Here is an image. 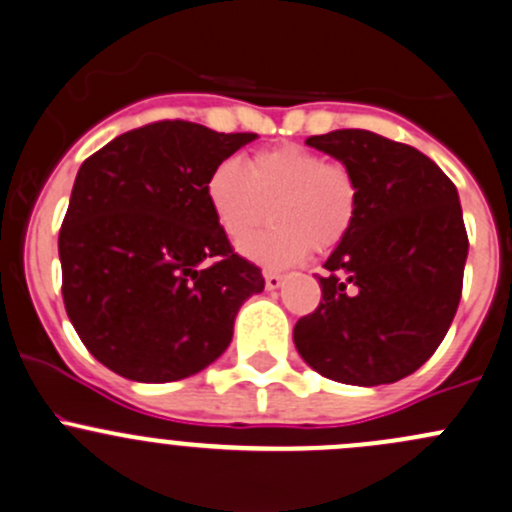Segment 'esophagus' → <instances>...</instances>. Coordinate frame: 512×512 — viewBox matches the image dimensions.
<instances>
[{"label": "esophagus", "instance_id": "1", "mask_svg": "<svg viewBox=\"0 0 512 512\" xmlns=\"http://www.w3.org/2000/svg\"><path fill=\"white\" fill-rule=\"evenodd\" d=\"M263 278H266V288H268V291H276V288L283 286V276H281V273L266 271V273H263Z\"/></svg>", "mask_w": 512, "mask_h": 512}]
</instances>
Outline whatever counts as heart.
Wrapping results in <instances>:
<instances>
[{
    "instance_id": "b5f03b06",
    "label": "heart",
    "mask_w": 512,
    "mask_h": 512,
    "mask_svg": "<svg viewBox=\"0 0 512 512\" xmlns=\"http://www.w3.org/2000/svg\"><path fill=\"white\" fill-rule=\"evenodd\" d=\"M204 194L219 231L234 246L254 234L268 209L271 229L244 246V254L266 268L293 266L310 249H335L360 209L355 172L303 145L258 150L246 170L236 160L219 162Z\"/></svg>"
}]
</instances>
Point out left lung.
<instances>
[{"mask_svg":"<svg viewBox=\"0 0 512 512\" xmlns=\"http://www.w3.org/2000/svg\"><path fill=\"white\" fill-rule=\"evenodd\" d=\"M355 172L360 209L293 328L300 357L345 384H392L436 352L456 315L468 234L453 182L412 145L370 130L305 140Z\"/></svg>","mask_w":512,"mask_h":512,"instance_id":"obj_1","label":"left lung"}]
</instances>
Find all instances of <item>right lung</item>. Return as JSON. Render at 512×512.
Returning <instances> with one entry per match:
<instances>
[{"label":"right lung","instance_id":"1","mask_svg":"<svg viewBox=\"0 0 512 512\" xmlns=\"http://www.w3.org/2000/svg\"><path fill=\"white\" fill-rule=\"evenodd\" d=\"M254 138L157 120L83 162L59 231L61 293L100 365L135 382H177L229 347L263 276L219 231L204 184Z\"/></svg>","mask_w":512,"mask_h":512}]
</instances>
